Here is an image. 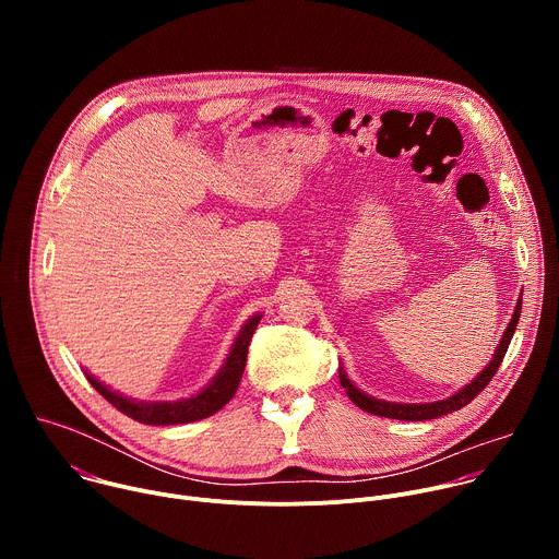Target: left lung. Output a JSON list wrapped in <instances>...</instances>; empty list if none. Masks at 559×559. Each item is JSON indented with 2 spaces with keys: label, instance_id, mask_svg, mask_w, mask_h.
<instances>
[{
  "label": "left lung",
  "instance_id": "obj_1",
  "mask_svg": "<svg viewBox=\"0 0 559 559\" xmlns=\"http://www.w3.org/2000/svg\"><path fill=\"white\" fill-rule=\"evenodd\" d=\"M520 311H522V296L518 298V305H515V311L511 316V323L491 358V362L477 373L468 384H464L460 391H455L453 395L444 397V401H436V403H425V405H403V403H386V401H378V397L360 391L345 373V369L341 367L338 369V376H341V384L343 389L347 391L349 401L354 405H358L362 412L367 414H373V416H384V418H393V420H431V418H440V416H447V414H453L457 409H462L464 405H468L473 397L480 393L489 382L491 378L496 376L507 349H509V343L513 338V332L518 328V321H520Z\"/></svg>",
  "mask_w": 559,
  "mask_h": 559
}]
</instances>
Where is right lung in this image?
<instances>
[{
	"instance_id": "obj_1",
	"label": "right lung",
	"mask_w": 559,
	"mask_h": 559,
	"mask_svg": "<svg viewBox=\"0 0 559 559\" xmlns=\"http://www.w3.org/2000/svg\"><path fill=\"white\" fill-rule=\"evenodd\" d=\"M261 323V313H254L252 318H248V323L238 332V336L234 338V345L223 362V367L218 369V373L194 395L183 397V401H173V403H143V401H134V397H128L119 391H112L108 384H104L102 380H97L93 373H88L86 369V378L88 382L106 397V401L117 407L121 414H126L128 418L143 423V425H186V423H197L203 420L212 414H216L218 409H223L238 389V382H241L243 369H246V360H248V347L250 341L257 332V325Z\"/></svg>"
}]
</instances>
